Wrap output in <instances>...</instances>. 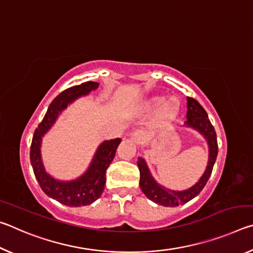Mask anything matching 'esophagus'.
Listing matches in <instances>:
<instances>
[{"label": "esophagus", "instance_id": "1", "mask_svg": "<svg viewBox=\"0 0 253 253\" xmlns=\"http://www.w3.org/2000/svg\"><path fill=\"white\" fill-rule=\"evenodd\" d=\"M131 138L136 144L138 145H144L146 142V138H145V134L142 130H135L131 132Z\"/></svg>", "mask_w": 253, "mask_h": 253}]
</instances>
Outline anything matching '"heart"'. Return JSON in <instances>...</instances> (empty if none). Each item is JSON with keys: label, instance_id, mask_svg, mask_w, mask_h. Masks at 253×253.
Listing matches in <instances>:
<instances>
[{"label": "heart", "instance_id": "b5f03b06", "mask_svg": "<svg viewBox=\"0 0 253 253\" xmlns=\"http://www.w3.org/2000/svg\"><path fill=\"white\" fill-rule=\"evenodd\" d=\"M163 101H164V98H162V97L153 98V99L149 101V106H151L152 108H156V107L161 106L163 104ZM177 111H178V106L176 102H169V104L165 105L164 108L162 109V113L160 115L161 122H163V123L169 122L170 119H173L175 116H176Z\"/></svg>", "mask_w": 253, "mask_h": 253}]
</instances>
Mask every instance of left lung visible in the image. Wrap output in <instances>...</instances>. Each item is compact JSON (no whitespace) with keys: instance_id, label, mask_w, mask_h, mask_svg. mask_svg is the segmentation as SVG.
<instances>
[{"instance_id":"8db88e82","label":"left lung","mask_w":253,"mask_h":253,"mask_svg":"<svg viewBox=\"0 0 253 253\" xmlns=\"http://www.w3.org/2000/svg\"><path fill=\"white\" fill-rule=\"evenodd\" d=\"M187 122L185 123L187 126H191L198 129L201 134H203L205 138L208 140L209 148H210V156L207 170L200 181L195 184L193 187L188 188L186 191L175 192L169 191L166 188L162 187L156 184L151 173L147 169L146 162L142 157H138L137 165L139 169L140 174V188H142L143 193L147 196L149 200L155 202L163 207H178L181 204H185L188 201L194 199L201 191L203 190L205 184L209 181L211 176L214 163L216 161L217 156V140H216V132L214 129L213 125L210 122L208 117L207 111L204 110L200 102L192 97H187V111H186Z\"/></svg>"}]
</instances>
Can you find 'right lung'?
<instances>
[{"label": "right lung", "mask_w": 253, "mask_h": 253, "mask_svg": "<svg viewBox=\"0 0 253 253\" xmlns=\"http://www.w3.org/2000/svg\"><path fill=\"white\" fill-rule=\"evenodd\" d=\"M98 85H99L98 83L87 81L59 93L50 104L43 119L33 134L31 148H30V160H31L34 175L42 191L46 195L67 207H84L99 199L105 188L106 170L114 160L121 138L106 140L102 143L98 148L90 168L80 178L72 182L55 181L49 174H46L40 155L41 138L54 123L58 114L61 113V110L65 109L68 104L74 101L76 98L95 90Z\"/></svg>", "instance_id": "1"}]
</instances>
